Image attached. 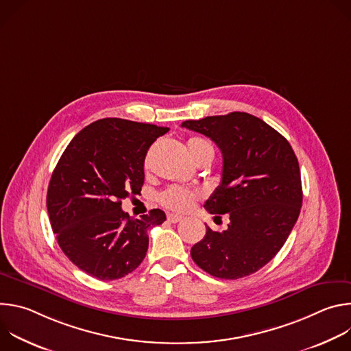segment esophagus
Listing matches in <instances>:
<instances>
[{"label": "esophagus", "instance_id": "obj_1", "mask_svg": "<svg viewBox=\"0 0 351 351\" xmlns=\"http://www.w3.org/2000/svg\"><path fill=\"white\" fill-rule=\"evenodd\" d=\"M168 221L172 223H178L179 221H182V215H176V214H168Z\"/></svg>", "mask_w": 351, "mask_h": 351}]
</instances>
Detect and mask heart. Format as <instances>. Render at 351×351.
I'll list each match as a JSON object with an SVG mask.
<instances>
[{"label": "heart", "mask_w": 351, "mask_h": 351, "mask_svg": "<svg viewBox=\"0 0 351 351\" xmlns=\"http://www.w3.org/2000/svg\"><path fill=\"white\" fill-rule=\"evenodd\" d=\"M187 147L190 156L195 161L203 153L208 152V149H213L211 144L202 138V137H191L187 140ZM199 197V191L197 190H190L182 186H171L165 189L160 194V203L173 211H186L189 210L195 199Z\"/></svg>", "instance_id": "1"}]
</instances>
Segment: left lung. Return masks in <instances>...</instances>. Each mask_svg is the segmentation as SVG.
<instances>
[{
	"label": "left lung",
	"mask_w": 351,
	"mask_h": 351,
	"mask_svg": "<svg viewBox=\"0 0 351 351\" xmlns=\"http://www.w3.org/2000/svg\"><path fill=\"white\" fill-rule=\"evenodd\" d=\"M182 128L210 137L221 149L222 180L206 210L221 218L223 232L207 226L191 247L193 261L221 279H239L267 265L287 240L303 203L297 157L289 141L247 112L184 121Z\"/></svg>",
	"instance_id": "8db88e82"
}]
</instances>
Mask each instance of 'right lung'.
I'll use <instances>...</instances> for the list:
<instances>
[{"label":"right lung","mask_w":351,"mask_h":351,"mask_svg":"<svg viewBox=\"0 0 351 351\" xmlns=\"http://www.w3.org/2000/svg\"><path fill=\"white\" fill-rule=\"evenodd\" d=\"M168 130L106 118L65 148L48 184L47 210L62 252L87 275L115 280L134 271L147 253V230L167 219L158 208L133 219L121 206L140 194L148 148Z\"/></svg>","instance_id":"add662e5"}]
</instances>
